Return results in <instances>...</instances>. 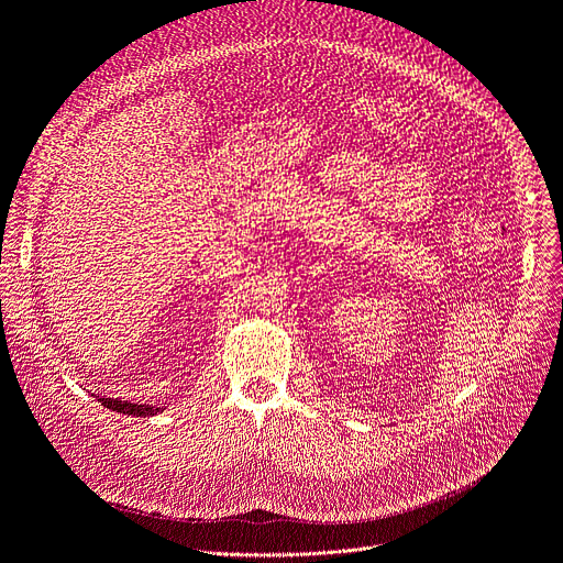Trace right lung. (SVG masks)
<instances>
[{
  "label": "right lung",
  "mask_w": 563,
  "mask_h": 563,
  "mask_svg": "<svg viewBox=\"0 0 563 563\" xmlns=\"http://www.w3.org/2000/svg\"><path fill=\"white\" fill-rule=\"evenodd\" d=\"M103 407L114 409L119 413H129V417H154L156 411H161V407H152V405H137V402H129V400H114V398H101Z\"/></svg>",
  "instance_id": "add662e5"
}]
</instances>
